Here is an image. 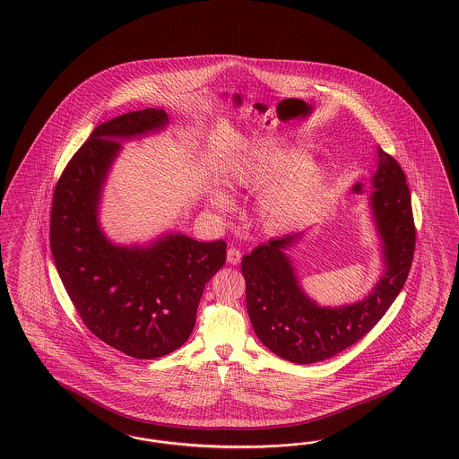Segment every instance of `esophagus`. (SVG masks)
<instances>
[{"mask_svg": "<svg viewBox=\"0 0 459 459\" xmlns=\"http://www.w3.org/2000/svg\"><path fill=\"white\" fill-rule=\"evenodd\" d=\"M240 259H242V254H240V250H238V248H227V261H229V264H234V265H237V264L240 262Z\"/></svg>", "mask_w": 459, "mask_h": 459, "instance_id": "esophagus-1", "label": "esophagus"}]
</instances>
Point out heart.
Returning <instances> with one entry per match:
<instances>
[{"label":"heart","mask_w":459,"mask_h":459,"mask_svg":"<svg viewBox=\"0 0 459 459\" xmlns=\"http://www.w3.org/2000/svg\"><path fill=\"white\" fill-rule=\"evenodd\" d=\"M232 182L237 186H265L257 200V217L267 230L279 232L302 222L323 195L327 172L317 161L306 160V152L281 140H265L238 163ZM213 204L227 209L230 200L213 194Z\"/></svg>","instance_id":"b5f03b06"}]
</instances>
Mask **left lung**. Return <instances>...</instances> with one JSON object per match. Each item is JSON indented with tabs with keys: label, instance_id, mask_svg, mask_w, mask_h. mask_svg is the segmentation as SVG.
<instances>
[{
	"label": "left lung",
	"instance_id": "left-lung-1",
	"mask_svg": "<svg viewBox=\"0 0 459 459\" xmlns=\"http://www.w3.org/2000/svg\"><path fill=\"white\" fill-rule=\"evenodd\" d=\"M372 211L385 242V273L368 299L341 309L319 307L300 290L285 248L299 234L269 240L242 259L248 317L262 344L296 364L329 359L381 321L408 279L416 247L411 194L401 165L377 149Z\"/></svg>",
	"mask_w": 459,
	"mask_h": 459
}]
</instances>
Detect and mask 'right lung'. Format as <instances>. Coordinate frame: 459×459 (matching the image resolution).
Instances as JSON below:
<instances>
[{
	"mask_svg": "<svg viewBox=\"0 0 459 459\" xmlns=\"http://www.w3.org/2000/svg\"><path fill=\"white\" fill-rule=\"evenodd\" d=\"M163 110L125 113L91 132L56 182L50 247L63 287L91 334L135 359L161 358L192 334L205 284L225 264L223 240L167 236L150 248L117 247L97 205L120 143L167 122Z\"/></svg>",
	"mask_w": 459,
	"mask_h": 459,
	"instance_id": "1",
	"label": "right lung"
}]
</instances>
